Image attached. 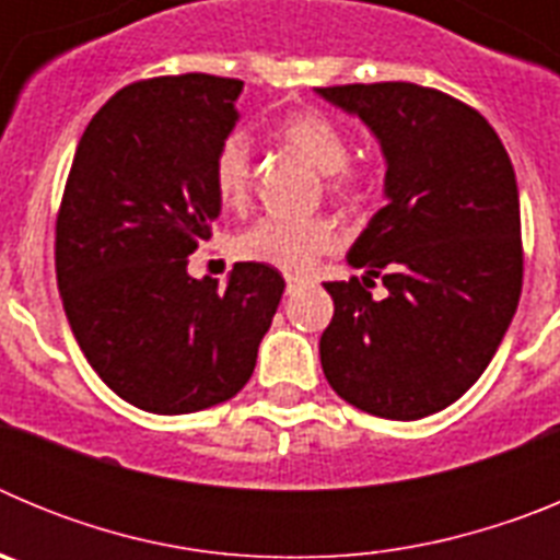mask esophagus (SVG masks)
<instances>
[{"instance_id":"esophagus-1","label":"esophagus","mask_w":560,"mask_h":560,"mask_svg":"<svg viewBox=\"0 0 560 560\" xmlns=\"http://www.w3.org/2000/svg\"><path fill=\"white\" fill-rule=\"evenodd\" d=\"M296 285H300V280H296V277H285V289H289V291H294L296 289Z\"/></svg>"}]
</instances>
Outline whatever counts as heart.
I'll return each instance as SVG.
<instances>
[{
    "instance_id": "heart-1",
    "label": "heart",
    "mask_w": 560,
    "mask_h": 560,
    "mask_svg": "<svg viewBox=\"0 0 560 560\" xmlns=\"http://www.w3.org/2000/svg\"><path fill=\"white\" fill-rule=\"evenodd\" d=\"M280 140L294 148L319 173L330 176L334 190H348L353 182L345 173L350 148L330 117L323 112H294L277 126ZM252 142L244 131L230 133L212 162L215 192L226 207H241L249 196ZM341 244L339 226L330 219H260L235 237L237 257L280 269L285 275H305L323 255Z\"/></svg>"
}]
</instances>
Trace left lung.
Masks as SVG:
<instances>
[{"mask_svg":"<svg viewBox=\"0 0 560 560\" xmlns=\"http://www.w3.org/2000/svg\"><path fill=\"white\" fill-rule=\"evenodd\" d=\"M359 117L384 156V199L355 237L350 283H325L328 384L355 409L418 420L474 387L522 294V221L511 156L482 114L418 83L316 89ZM381 276L388 289H366Z\"/></svg>","mask_w":560,"mask_h":560,"instance_id":"1","label":"left lung"}]
</instances>
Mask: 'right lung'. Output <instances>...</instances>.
I'll return each mask as SVG.
<instances>
[{"label": "right lung", "instance_id": "obj_1", "mask_svg": "<svg viewBox=\"0 0 560 560\" xmlns=\"http://www.w3.org/2000/svg\"><path fill=\"white\" fill-rule=\"evenodd\" d=\"M244 81L190 72L120 89L78 142L56 224L69 328L112 393L153 415L224 404L255 373L285 280L235 264L187 275L221 199L212 162Z\"/></svg>", "mask_w": 560, "mask_h": 560}]
</instances>
